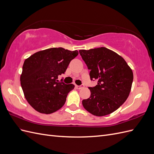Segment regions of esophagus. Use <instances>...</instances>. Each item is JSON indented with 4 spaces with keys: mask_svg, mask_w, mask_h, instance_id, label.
<instances>
[{
    "mask_svg": "<svg viewBox=\"0 0 154 154\" xmlns=\"http://www.w3.org/2000/svg\"><path fill=\"white\" fill-rule=\"evenodd\" d=\"M75 87L78 88V89H81V88L84 87V85H83V84H82L81 85H76Z\"/></svg>",
    "mask_w": 154,
    "mask_h": 154,
    "instance_id": "1",
    "label": "esophagus"
}]
</instances>
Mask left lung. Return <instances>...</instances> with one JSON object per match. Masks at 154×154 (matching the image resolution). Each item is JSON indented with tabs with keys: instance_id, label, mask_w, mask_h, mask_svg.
<instances>
[{
	"instance_id": "8db88e82",
	"label": "left lung",
	"mask_w": 154,
	"mask_h": 154,
	"mask_svg": "<svg viewBox=\"0 0 154 154\" xmlns=\"http://www.w3.org/2000/svg\"><path fill=\"white\" fill-rule=\"evenodd\" d=\"M88 69L91 80L97 84L88 87L91 96L82 101L85 109L96 116H104L119 108L129 96L133 72L125 60L106 48L80 50Z\"/></svg>"
}]
</instances>
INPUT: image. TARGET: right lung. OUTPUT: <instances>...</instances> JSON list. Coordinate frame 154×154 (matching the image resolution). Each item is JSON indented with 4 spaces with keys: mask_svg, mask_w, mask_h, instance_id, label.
I'll return each instance as SVG.
<instances>
[{
    "mask_svg": "<svg viewBox=\"0 0 154 154\" xmlns=\"http://www.w3.org/2000/svg\"><path fill=\"white\" fill-rule=\"evenodd\" d=\"M78 54L62 48L38 51L27 58L22 67L20 84L29 105L40 113L49 114L61 109L73 84L58 82L70 62Z\"/></svg>",
    "mask_w": 154,
    "mask_h": 154,
    "instance_id": "add662e5",
    "label": "right lung"
}]
</instances>
